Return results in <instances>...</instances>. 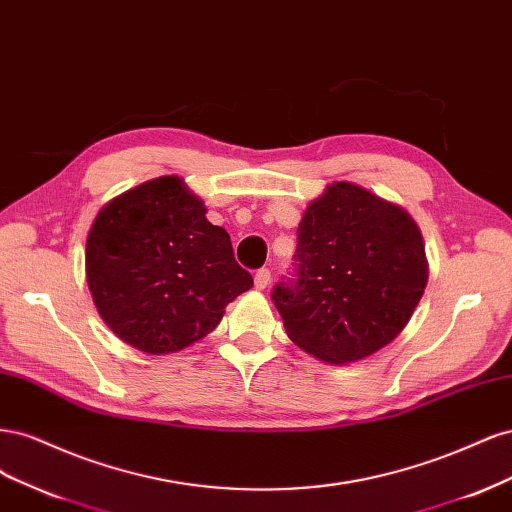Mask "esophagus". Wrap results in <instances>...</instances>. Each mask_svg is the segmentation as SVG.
<instances>
[{
  "label": "esophagus",
  "instance_id": "34e87169",
  "mask_svg": "<svg viewBox=\"0 0 512 512\" xmlns=\"http://www.w3.org/2000/svg\"><path fill=\"white\" fill-rule=\"evenodd\" d=\"M271 284V271L269 269H258L254 275V286L258 290H265Z\"/></svg>",
  "mask_w": 512,
  "mask_h": 512
}]
</instances>
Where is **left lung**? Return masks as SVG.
<instances>
[{
	"label": "left lung",
	"instance_id": "obj_1",
	"mask_svg": "<svg viewBox=\"0 0 512 512\" xmlns=\"http://www.w3.org/2000/svg\"><path fill=\"white\" fill-rule=\"evenodd\" d=\"M423 235L406 209L331 183L297 228L294 273L271 299L288 337L327 363H354L406 327L427 286Z\"/></svg>",
	"mask_w": 512,
	"mask_h": 512
}]
</instances>
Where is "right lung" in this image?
Wrapping results in <instances>:
<instances>
[{"label": "right lung", "mask_w": 512, "mask_h": 512, "mask_svg": "<svg viewBox=\"0 0 512 512\" xmlns=\"http://www.w3.org/2000/svg\"><path fill=\"white\" fill-rule=\"evenodd\" d=\"M205 213L183 179L168 175L113 198L91 224L87 286L102 320L136 350L192 346L254 286L228 232Z\"/></svg>", "instance_id": "1"}]
</instances>
